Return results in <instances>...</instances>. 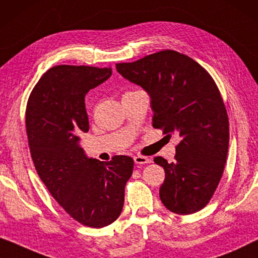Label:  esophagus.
<instances>
[{"label": "esophagus", "mask_w": 258, "mask_h": 258, "mask_svg": "<svg viewBox=\"0 0 258 258\" xmlns=\"http://www.w3.org/2000/svg\"><path fill=\"white\" fill-rule=\"evenodd\" d=\"M134 162H136L137 165H145L151 162V159L144 157V155H137V157H134Z\"/></svg>", "instance_id": "esophagus-1"}]
</instances>
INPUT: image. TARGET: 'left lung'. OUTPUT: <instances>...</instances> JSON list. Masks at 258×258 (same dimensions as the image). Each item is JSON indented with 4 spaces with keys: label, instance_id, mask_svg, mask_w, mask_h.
Here are the masks:
<instances>
[{
    "label": "left lung",
    "instance_id": "obj_1",
    "mask_svg": "<svg viewBox=\"0 0 258 258\" xmlns=\"http://www.w3.org/2000/svg\"><path fill=\"white\" fill-rule=\"evenodd\" d=\"M115 68L150 94L153 127L181 138L175 161L154 158L165 169L161 202L180 215L199 212L219 186L229 145V120L215 82L200 64L174 50Z\"/></svg>",
    "mask_w": 258,
    "mask_h": 258
}]
</instances>
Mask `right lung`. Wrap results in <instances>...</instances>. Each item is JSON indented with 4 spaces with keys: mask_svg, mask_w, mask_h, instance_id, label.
Masks as SVG:
<instances>
[{
    "mask_svg": "<svg viewBox=\"0 0 258 258\" xmlns=\"http://www.w3.org/2000/svg\"><path fill=\"white\" fill-rule=\"evenodd\" d=\"M111 75V68L53 67L35 85L25 112L39 177L69 215L92 228L106 227L120 215L134 165L126 155L107 162L88 158L79 146V136L89 131L86 93Z\"/></svg>",
    "mask_w": 258,
    "mask_h": 258,
    "instance_id": "add662e5",
    "label": "right lung"
}]
</instances>
